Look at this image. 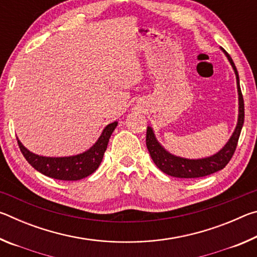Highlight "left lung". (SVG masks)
<instances>
[{"mask_svg":"<svg viewBox=\"0 0 257 257\" xmlns=\"http://www.w3.org/2000/svg\"><path fill=\"white\" fill-rule=\"evenodd\" d=\"M223 53L227 56L230 64L236 75L237 80V90H238V121L237 125L234 128L231 137L227 142L222 149L217 153L211 156L203 159H186L176 156L164 149L156 139L153 129L152 127H147L146 133V146L150 152V155L153 162L156 164L161 171L167 173V175L176 178H201L208 175H212L216 171L222 170V169L229 163L231 160L232 155L236 151L237 143L240 132L243 124V119H245V108H243V98L240 89V84H239V76L237 68L234 66L232 59L223 49Z\"/></svg>","mask_w":257,"mask_h":257,"instance_id":"8db88e82","label":"left lung"}]
</instances>
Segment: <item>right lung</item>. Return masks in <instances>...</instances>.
<instances>
[{
  "label": "right lung",
  "instance_id": "obj_1",
  "mask_svg": "<svg viewBox=\"0 0 257 257\" xmlns=\"http://www.w3.org/2000/svg\"><path fill=\"white\" fill-rule=\"evenodd\" d=\"M116 125H118L116 121L108 123L103 129L96 143L84 153L72 156H63V158H50V156L37 155L26 149L23 143L18 138L17 139H18L19 149L25 159L38 172L53 178V179L75 181L88 177L96 171L103 160L104 152L106 151L108 139H110Z\"/></svg>",
  "mask_w": 257,
  "mask_h": 257
}]
</instances>
